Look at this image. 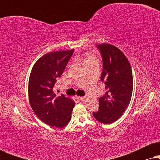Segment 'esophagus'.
Instances as JSON below:
<instances>
[{"instance_id":"34e87169","label":"esophagus","mask_w":160,"mask_h":160,"mask_svg":"<svg viewBox=\"0 0 160 160\" xmlns=\"http://www.w3.org/2000/svg\"><path fill=\"white\" fill-rule=\"evenodd\" d=\"M76 98H77V99H78L79 100H83L86 98V97H80V96H78V97H76Z\"/></svg>"}]
</instances>
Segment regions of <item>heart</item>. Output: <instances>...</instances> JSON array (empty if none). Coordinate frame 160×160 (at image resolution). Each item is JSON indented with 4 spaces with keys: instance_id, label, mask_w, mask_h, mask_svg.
<instances>
[{
    "instance_id": "obj_1",
    "label": "heart",
    "mask_w": 160,
    "mask_h": 160,
    "mask_svg": "<svg viewBox=\"0 0 160 160\" xmlns=\"http://www.w3.org/2000/svg\"><path fill=\"white\" fill-rule=\"evenodd\" d=\"M92 59H95V57H89L87 59V60H86V62L87 61H88V60H92Z\"/></svg>"
}]
</instances>
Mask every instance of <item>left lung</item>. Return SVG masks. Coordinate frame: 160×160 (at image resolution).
<instances>
[{
  "label": "left lung",
  "mask_w": 160,
  "mask_h": 160,
  "mask_svg": "<svg viewBox=\"0 0 160 160\" xmlns=\"http://www.w3.org/2000/svg\"><path fill=\"white\" fill-rule=\"evenodd\" d=\"M102 59L100 80L106 92L99 99V109L92 115L103 124L119 119L130 104L132 93V73L130 64L121 50L108 43L97 46Z\"/></svg>",
  "instance_id": "obj_1"
}]
</instances>
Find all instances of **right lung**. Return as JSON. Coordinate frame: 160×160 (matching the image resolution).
Here are the masks:
<instances>
[{"label": "right lung", "instance_id": "obj_1", "mask_svg": "<svg viewBox=\"0 0 160 160\" xmlns=\"http://www.w3.org/2000/svg\"><path fill=\"white\" fill-rule=\"evenodd\" d=\"M74 49L52 52L38 59L30 72L28 96L36 115L48 125L62 128L69 123L75 102L64 95L56 96L53 88Z\"/></svg>", "mask_w": 160, "mask_h": 160}]
</instances>
